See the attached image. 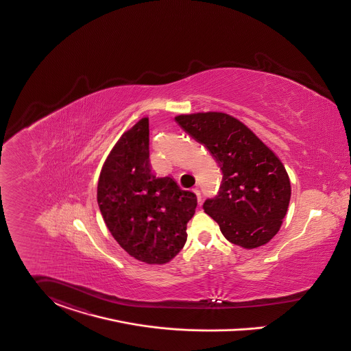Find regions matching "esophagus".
I'll return each mask as SVG.
<instances>
[{
  "label": "esophagus",
  "mask_w": 351,
  "mask_h": 351,
  "mask_svg": "<svg viewBox=\"0 0 351 351\" xmlns=\"http://www.w3.org/2000/svg\"><path fill=\"white\" fill-rule=\"evenodd\" d=\"M193 191L195 193V195H197V199H198V202L201 204V202H202V195H201V191H199L197 187H195V189H193Z\"/></svg>",
  "instance_id": "obj_1"
}]
</instances>
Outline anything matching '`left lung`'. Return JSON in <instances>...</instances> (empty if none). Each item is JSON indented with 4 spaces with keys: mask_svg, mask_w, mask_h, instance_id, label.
I'll return each instance as SVG.
<instances>
[{
    "mask_svg": "<svg viewBox=\"0 0 351 351\" xmlns=\"http://www.w3.org/2000/svg\"><path fill=\"white\" fill-rule=\"evenodd\" d=\"M190 137L202 143L222 173L217 195L204 210L234 245L254 249L278 233L291 189L278 157L238 119L225 113L176 117Z\"/></svg>",
    "mask_w": 351,
    "mask_h": 351,
    "instance_id": "left-lung-1",
    "label": "left lung"
}]
</instances>
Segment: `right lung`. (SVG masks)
<instances>
[{"label": "right lung", "mask_w": 351, "mask_h": 351, "mask_svg": "<svg viewBox=\"0 0 351 351\" xmlns=\"http://www.w3.org/2000/svg\"><path fill=\"white\" fill-rule=\"evenodd\" d=\"M97 201L109 232L132 257L162 265L186 242L197 197L149 164V119L142 118L113 147L102 167Z\"/></svg>", "instance_id": "right-lung-1"}]
</instances>
